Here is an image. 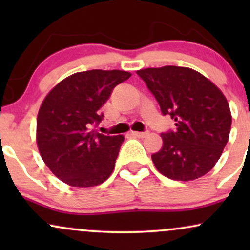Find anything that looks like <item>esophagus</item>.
I'll return each mask as SVG.
<instances>
[{
    "instance_id": "1",
    "label": "esophagus",
    "mask_w": 250,
    "mask_h": 250,
    "mask_svg": "<svg viewBox=\"0 0 250 250\" xmlns=\"http://www.w3.org/2000/svg\"><path fill=\"white\" fill-rule=\"evenodd\" d=\"M131 136H136V137H145L148 135V131H130L129 133Z\"/></svg>"
}]
</instances>
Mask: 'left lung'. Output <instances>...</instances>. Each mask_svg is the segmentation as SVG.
<instances>
[{
    "label": "left lung",
    "instance_id": "1",
    "mask_svg": "<svg viewBox=\"0 0 250 250\" xmlns=\"http://www.w3.org/2000/svg\"><path fill=\"white\" fill-rule=\"evenodd\" d=\"M176 130L161 134L155 167L175 181H193L210 171L229 139L231 113L219 87L199 71L165 65L137 70Z\"/></svg>",
    "mask_w": 250,
    "mask_h": 250
}]
</instances>
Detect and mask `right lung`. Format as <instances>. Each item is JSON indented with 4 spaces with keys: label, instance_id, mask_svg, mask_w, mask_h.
I'll use <instances>...</instances> for the list:
<instances>
[{
    "label": "right lung",
    "instance_id": "1",
    "mask_svg": "<svg viewBox=\"0 0 250 250\" xmlns=\"http://www.w3.org/2000/svg\"><path fill=\"white\" fill-rule=\"evenodd\" d=\"M130 76L125 70L81 71L57 83L44 97L36 120L37 148L62 182L89 188L113 173L125 136L103 135L91 127L102 120L99 110L113 89Z\"/></svg>",
    "mask_w": 250,
    "mask_h": 250
}]
</instances>
